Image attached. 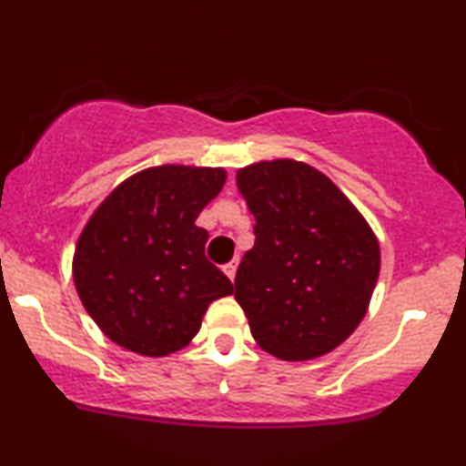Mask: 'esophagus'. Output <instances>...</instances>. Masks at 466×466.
I'll list each match as a JSON object with an SVG mask.
<instances>
[{
    "label": "esophagus",
    "instance_id": "obj_1",
    "mask_svg": "<svg viewBox=\"0 0 466 466\" xmlns=\"http://www.w3.org/2000/svg\"><path fill=\"white\" fill-rule=\"evenodd\" d=\"M237 268H238V261H237V258H234V261H229L228 266L223 268V272L228 274V279H229V281H234V277H237Z\"/></svg>",
    "mask_w": 466,
    "mask_h": 466
}]
</instances>
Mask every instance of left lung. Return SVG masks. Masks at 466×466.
<instances>
[{"mask_svg": "<svg viewBox=\"0 0 466 466\" xmlns=\"http://www.w3.org/2000/svg\"><path fill=\"white\" fill-rule=\"evenodd\" d=\"M257 218L234 299L254 341L283 361H308L344 344L369 310L380 243L326 174L277 158L237 171Z\"/></svg>", "mask_w": 466, "mask_h": 466, "instance_id": "8db88e82", "label": "left lung"}]
</instances>
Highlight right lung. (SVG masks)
<instances>
[{
	"label": "right lung",
	"mask_w": 466,
	"mask_h": 466,
	"mask_svg": "<svg viewBox=\"0 0 466 466\" xmlns=\"http://www.w3.org/2000/svg\"><path fill=\"white\" fill-rule=\"evenodd\" d=\"M223 167L158 165L129 176L86 220L73 252L77 297L122 349L167 357L200 330L214 299L234 292L205 258L196 225L223 189Z\"/></svg>",
	"instance_id": "obj_1"
}]
</instances>
